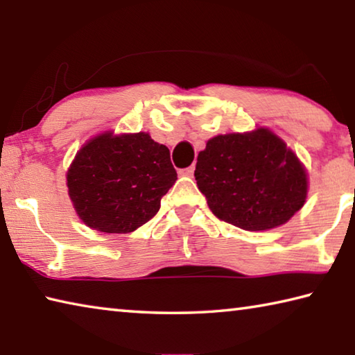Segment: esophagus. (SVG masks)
Listing matches in <instances>:
<instances>
[{
	"label": "esophagus",
	"instance_id": "34e87169",
	"mask_svg": "<svg viewBox=\"0 0 355 355\" xmlns=\"http://www.w3.org/2000/svg\"><path fill=\"white\" fill-rule=\"evenodd\" d=\"M180 175L192 177V175H194V166H189V167H186V169H182V171H180Z\"/></svg>",
	"mask_w": 355,
	"mask_h": 355
}]
</instances>
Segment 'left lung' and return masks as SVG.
<instances>
[{
	"instance_id": "8db88e82",
	"label": "left lung",
	"mask_w": 355,
	"mask_h": 355,
	"mask_svg": "<svg viewBox=\"0 0 355 355\" xmlns=\"http://www.w3.org/2000/svg\"><path fill=\"white\" fill-rule=\"evenodd\" d=\"M194 177L213 214L249 232L286 224L309 191L296 153L263 127L211 137L197 156Z\"/></svg>"
}]
</instances>
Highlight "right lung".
Here are the masks:
<instances>
[{"instance_id":"1","label":"right lung","mask_w":355,"mask_h":355,"mask_svg":"<svg viewBox=\"0 0 355 355\" xmlns=\"http://www.w3.org/2000/svg\"><path fill=\"white\" fill-rule=\"evenodd\" d=\"M65 177L84 224L103 233H130L158 213L177 172L169 148L148 133L105 131L78 150Z\"/></svg>"}]
</instances>
